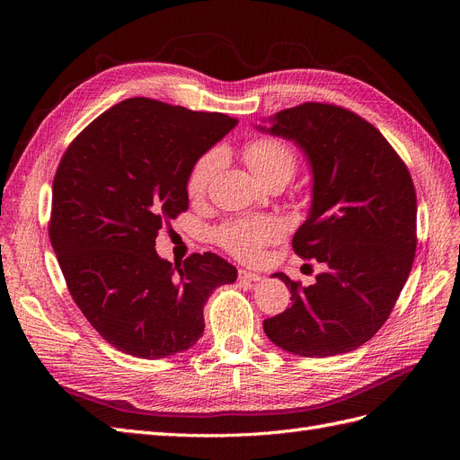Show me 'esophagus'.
Masks as SVG:
<instances>
[{
    "instance_id": "1",
    "label": "esophagus",
    "mask_w": 460,
    "mask_h": 460,
    "mask_svg": "<svg viewBox=\"0 0 460 460\" xmlns=\"http://www.w3.org/2000/svg\"><path fill=\"white\" fill-rule=\"evenodd\" d=\"M238 278L242 282H259L261 280V274L252 272V270H240Z\"/></svg>"
}]
</instances>
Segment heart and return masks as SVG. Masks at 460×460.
Instances as JSON below:
<instances>
[{"mask_svg": "<svg viewBox=\"0 0 460 460\" xmlns=\"http://www.w3.org/2000/svg\"><path fill=\"white\" fill-rule=\"evenodd\" d=\"M243 157L257 178L264 184L288 182L297 169V153L280 137H257L247 142L243 147ZM222 155L218 149H207L191 163L186 176V190L191 198H201L211 186L218 171ZM284 222L270 215L243 217L222 222L215 228V242L226 249L230 255L240 261H253L259 257L261 249L278 242L284 235Z\"/></svg>", "mask_w": 460, "mask_h": 460, "instance_id": "b5f03b06", "label": "heart"}]
</instances>
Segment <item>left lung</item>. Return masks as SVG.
Here are the masks:
<instances>
[{
    "label": "left lung",
    "mask_w": 460,
    "mask_h": 460,
    "mask_svg": "<svg viewBox=\"0 0 460 460\" xmlns=\"http://www.w3.org/2000/svg\"><path fill=\"white\" fill-rule=\"evenodd\" d=\"M270 120L267 132L294 140L311 163V213L291 245L324 272L307 288L274 274L291 289V307L264 320V333L301 357L349 353L384 326L412 269V178L380 130L349 109L309 102Z\"/></svg>",
    "instance_id": "left-lung-1"
}]
</instances>
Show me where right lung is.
I'll use <instances>...</instances> for the list:
<instances>
[{
  "instance_id": "1",
  "label": "right lung",
  "mask_w": 460,
  "mask_h": 460,
  "mask_svg": "<svg viewBox=\"0 0 460 460\" xmlns=\"http://www.w3.org/2000/svg\"><path fill=\"white\" fill-rule=\"evenodd\" d=\"M238 119L130 97L82 130L53 178L49 240L68 291L115 349L163 358L203 336V305L235 282L215 253L172 264L159 230L188 208L186 176Z\"/></svg>"
}]
</instances>
